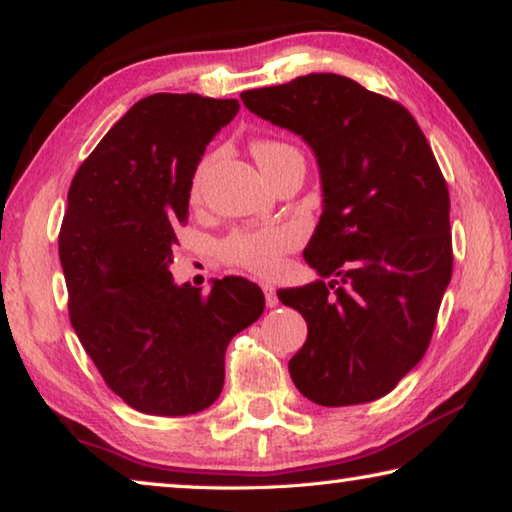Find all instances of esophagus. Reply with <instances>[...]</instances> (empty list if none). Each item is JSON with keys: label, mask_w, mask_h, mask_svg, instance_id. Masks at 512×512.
I'll return each instance as SVG.
<instances>
[{"label": "esophagus", "mask_w": 512, "mask_h": 512, "mask_svg": "<svg viewBox=\"0 0 512 512\" xmlns=\"http://www.w3.org/2000/svg\"><path fill=\"white\" fill-rule=\"evenodd\" d=\"M262 291H264L268 309H273V306L280 304V300H277V293H275V286H273L271 282H264V284H262Z\"/></svg>", "instance_id": "esophagus-1"}]
</instances>
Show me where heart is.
Segmentation results:
<instances>
[{
	"label": "heart",
	"mask_w": 512,
	"mask_h": 512,
	"mask_svg": "<svg viewBox=\"0 0 512 512\" xmlns=\"http://www.w3.org/2000/svg\"><path fill=\"white\" fill-rule=\"evenodd\" d=\"M297 152L293 145L280 141H255L253 154L262 170L275 165L282 156ZM212 156H203L192 176V197L197 199L203 179L210 170ZM297 244V232L288 226H266L255 230H235L221 241V257L228 264L246 268L257 275H273L282 264V257Z\"/></svg>",
	"instance_id": "heart-1"
}]
</instances>
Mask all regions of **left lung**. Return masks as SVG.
I'll list each match as a JSON object with an SVG mask.
<instances>
[{
  "mask_svg": "<svg viewBox=\"0 0 512 512\" xmlns=\"http://www.w3.org/2000/svg\"><path fill=\"white\" fill-rule=\"evenodd\" d=\"M241 100L302 136L320 167L304 259L322 280L277 291L309 327L288 360L293 383L324 407L376 401L423 358L452 277L450 194L432 147L401 102L336 73Z\"/></svg>",
  "mask_w": 512,
  "mask_h": 512,
  "instance_id": "8db88e82",
  "label": "left lung"
}]
</instances>
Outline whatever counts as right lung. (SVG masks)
Returning <instances> with one entry per match:
<instances>
[{
    "label": "right lung",
    "instance_id": "right-lung-1",
    "mask_svg": "<svg viewBox=\"0 0 512 512\" xmlns=\"http://www.w3.org/2000/svg\"><path fill=\"white\" fill-rule=\"evenodd\" d=\"M237 111L235 98L147 96L71 181L58 248L73 331L111 392L143 414L215 403L228 342L264 313L262 288L244 277L201 293L170 273L194 170Z\"/></svg>",
    "mask_w": 512,
    "mask_h": 512
}]
</instances>
